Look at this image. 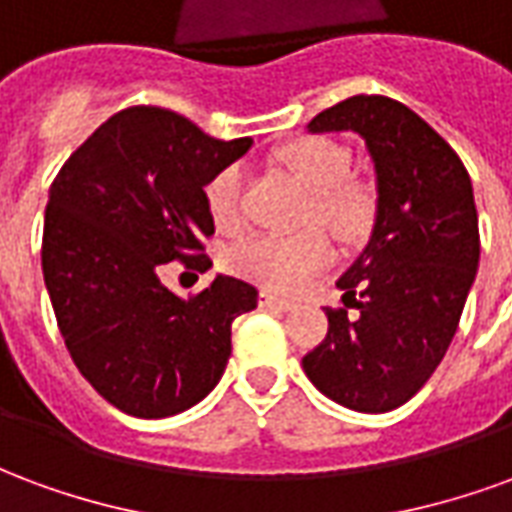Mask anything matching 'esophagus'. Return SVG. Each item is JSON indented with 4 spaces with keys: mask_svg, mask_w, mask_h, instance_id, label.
<instances>
[{
    "mask_svg": "<svg viewBox=\"0 0 512 512\" xmlns=\"http://www.w3.org/2000/svg\"><path fill=\"white\" fill-rule=\"evenodd\" d=\"M260 307H263V310L288 312V310H293L296 304H293V301H290V299H282V296H274V293H268V290H263V293H260Z\"/></svg>",
    "mask_w": 512,
    "mask_h": 512,
    "instance_id": "obj_1",
    "label": "esophagus"
}]
</instances>
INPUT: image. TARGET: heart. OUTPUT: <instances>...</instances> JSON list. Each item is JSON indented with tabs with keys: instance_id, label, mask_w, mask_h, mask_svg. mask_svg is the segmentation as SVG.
I'll return each instance as SVG.
<instances>
[{
	"instance_id": "1",
	"label": "heart",
	"mask_w": 512,
	"mask_h": 512,
	"mask_svg": "<svg viewBox=\"0 0 512 512\" xmlns=\"http://www.w3.org/2000/svg\"><path fill=\"white\" fill-rule=\"evenodd\" d=\"M277 161L310 191V205L304 211L307 222L323 224L345 241L365 233L373 216V197L362 183L348 178L351 156L343 145L323 136H304L279 147ZM241 183V167L227 164L205 186V202L213 224L224 233H233L244 222ZM329 263L332 244L318 227H307L293 235H252L227 252V268L233 274L271 290L304 288Z\"/></svg>"
}]
</instances>
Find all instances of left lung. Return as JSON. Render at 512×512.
<instances>
[{"instance_id": "obj_1", "label": "left lung", "mask_w": 512, "mask_h": 512, "mask_svg": "<svg viewBox=\"0 0 512 512\" xmlns=\"http://www.w3.org/2000/svg\"><path fill=\"white\" fill-rule=\"evenodd\" d=\"M354 131L376 169L370 241L337 279L348 310H326L329 334L301 359L323 395L354 411L403 406L447 354L480 263L469 172L400 101L354 95L307 123Z\"/></svg>"}]
</instances>
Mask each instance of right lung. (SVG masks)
<instances>
[{
  "label": "right lung",
  "instance_id": "right-lung-1",
  "mask_svg": "<svg viewBox=\"0 0 512 512\" xmlns=\"http://www.w3.org/2000/svg\"><path fill=\"white\" fill-rule=\"evenodd\" d=\"M252 147L213 139L186 117L131 106L109 117L54 178L43 222V279L62 340L95 392L131 417L197 406L230 359V329L257 307L244 279L216 274L183 299L158 268L208 271V180Z\"/></svg>",
  "mask_w": 512,
  "mask_h": 512
}]
</instances>
